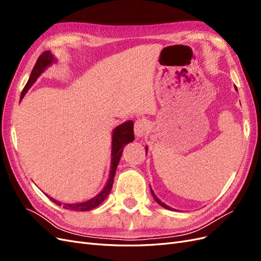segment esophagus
<instances>
[{"label": "esophagus", "mask_w": 261, "mask_h": 261, "mask_svg": "<svg viewBox=\"0 0 261 261\" xmlns=\"http://www.w3.org/2000/svg\"><path fill=\"white\" fill-rule=\"evenodd\" d=\"M148 127H149V121L146 120V118H139V120H137L135 122V127H134L136 137L138 138L144 137L147 134Z\"/></svg>", "instance_id": "34e87169"}]
</instances>
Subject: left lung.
<instances>
[{"mask_svg": "<svg viewBox=\"0 0 261 261\" xmlns=\"http://www.w3.org/2000/svg\"><path fill=\"white\" fill-rule=\"evenodd\" d=\"M235 89L236 90H238V88H236V87H235ZM147 149H148V147H146V152H147ZM150 191H151V194H152V196H153V198H154V200L158 202V203H159L160 204V206H162L163 208H165V209H169V210H175V209H173V208H171L170 206H168V204H165L164 202H162L159 198H158V197L155 196V194L153 193V191H152V189L151 188H150Z\"/></svg>", "mask_w": 261, "mask_h": 261, "instance_id": "left-lung-1", "label": "left lung"}]
</instances>
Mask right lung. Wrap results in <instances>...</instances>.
Segmentation results:
<instances>
[{"mask_svg": "<svg viewBox=\"0 0 261 261\" xmlns=\"http://www.w3.org/2000/svg\"><path fill=\"white\" fill-rule=\"evenodd\" d=\"M55 62H57V60H55V57L50 51L43 52L40 57L38 58V60L36 62V65L34 66L33 70H31L29 80L21 91L20 99L23 98V96L27 93L30 87L36 83L38 77L40 76L46 68L51 66ZM134 139H135V136H134L133 121H127L121 125H118L117 127H115L113 130V135H112V152H111L112 159H111V168H110L111 170H110L109 178H108V181H107L105 188L102 189V191L96 197H93V198H91L88 201L81 202V203H64L63 204V208L68 209V210H73V211H89L93 208L98 207L99 204L107 198L109 193L111 192L116 168L118 165V162H120L124 147L127 144L132 143V141H134ZM49 198L53 202L57 203L58 206H62V202L53 199L52 197H49Z\"/></svg>", "mask_w": 261, "mask_h": 261, "instance_id": "obj_1", "label": "right lung"}]
</instances>
